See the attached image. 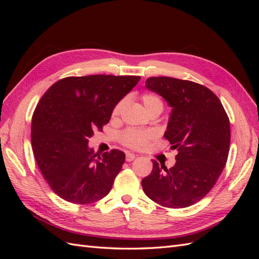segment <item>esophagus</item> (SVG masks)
<instances>
[{"label": "esophagus", "mask_w": 259, "mask_h": 259, "mask_svg": "<svg viewBox=\"0 0 259 259\" xmlns=\"http://www.w3.org/2000/svg\"><path fill=\"white\" fill-rule=\"evenodd\" d=\"M135 158H136V154L132 153V152H127V153H126V161H127V162H132Z\"/></svg>", "instance_id": "obj_1"}]
</instances>
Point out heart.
<instances>
[{
  "instance_id": "1",
  "label": "heart",
  "mask_w": 259,
  "mask_h": 259,
  "mask_svg": "<svg viewBox=\"0 0 259 259\" xmlns=\"http://www.w3.org/2000/svg\"><path fill=\"white\" fill-rule=\"evenodd\" d=\"M142 101L146 112L152 111V110H161L163 109V103L156 95H153V94H145L142 97ZM125 103L124 100H121L120 103H117V105L114 107L112 115L116 116L119 115L122 111V109L124 107ZM153 137V134L149 131H137V130H128L123 134L122 136V143L133 149H143L147 143Z\"/></svg>"
}]
</instances>
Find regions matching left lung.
<instances>
[{
	"mask_svg": "<svg viewBox=\"0 0 259 259\" xmlns=\"http://www.w3.org/2000/svg\"><path fill=\"white\" fill-rule=\"evenodd\" d=\"M146 88L171 107L164 137L178 153L170 168L152 161V171L142 180L144 192L164 207L193 205L215 186L226 165L229 117L218 97L201 84L152 76L146 80Z\"/></svg>",
	"mask_w": 259,
	"mask_h": 259,
	"instance_id": "obj_1",
	"label": "left lung"
}]
</instances>
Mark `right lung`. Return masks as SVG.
Listing matches in <instances>:
<instances>
[{"label": "right lung", "mask_w": 259, "mask_h": 259, "mask_svg": "<svg viewBox=\"0 0 259 259\" xmlns=\"http://www.w3.org/2000/svg\"><path fill=\"white\" fill-rule=\"evenodd\" d=\"M139 80L136 75L69 76L53 84L38 101L31 144L38 168L58 197L90 204L110 192L125 153L116 149L95 153L89 139L103 131L114 107Z\"/></svg>", "instance_id": "add662e5"}]
</instances>
